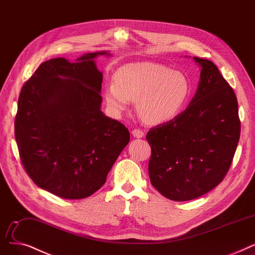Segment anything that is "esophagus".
<instances>
[{
    "label": "esophagus",
    "instance_id": "obj_1",
    "mask_svg": "<svg viewBox=\"0 0 255 255\" xmlns=\"http://www.w3.org/2000/svg\"><path fill=\"white\" fill-rule=\"evenodd\" d=\"M131 134H132V136L136 137V138H142V137H144V131H143L142 129H139V128L132 129V130H131Z\"/></svg>",
    "mask_w": 255,
    "mask_h": 255
}]
</instances>
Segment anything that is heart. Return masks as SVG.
I'll list each match as a JSON object with an SVG mask.
<instances>
[{
	"mask_svg": "<svg viewBox=\"0 0 255 255\" xmlns=\"http://www.w3.org/2000/svg\"><path fill=\"white\" fill-rule=\"evenodd\" d=\"M189 93L187 79L161 64H128L117 70L115 82L105 88V100L116 113L129 102H137V112L144 123L157 125L172 119Z\"/></svg>",
	"mask_w": 255,
	"mask_h": 255,
	"instance_id": "heart-1",
	"label": "heart"
}]
</instances>
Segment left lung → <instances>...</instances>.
I'll use <instances>...</instances> for the list:
<instances>
[{
    "instance_id": "obj_1",
    "label": "left lung",
    "mask_w": 255,
    "mask_h": 255,
    "mask_svg": "<svg viewBox=\"0 0 255 255\" xmlns=\"http://www.w3.org/2000/svg\"><path fill=\"white\" fill-rule=\"evenodd\" d=\"M201 66L195 96L184 112L151 128L146 139L151 155V185L174 201L198 198L226 176L240 139L241 121L234 89L210 60Z\"/></svg>"
}]
</instances>
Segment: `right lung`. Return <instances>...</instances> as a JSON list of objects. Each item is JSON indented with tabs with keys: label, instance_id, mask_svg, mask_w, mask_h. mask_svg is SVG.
<instances>
[{
	"label": "right lung",
	"instance_id": "right-lung-1",
	"mask_svg": "<svg viewBox=\"0 0 255 255\" xmlns=\"http://www.w3.org/2000/svg\"><path fill=\"white\" fill-rule=\"evenodd\" d=\"M89 53L45 61L20 90L14 136L21 165L39 188L65 199L89 197L129 141V131L101 111L103 74Z\"/></svg>",
	"mask_w": 255,
	"mask_h": 255
}]
</instances>
